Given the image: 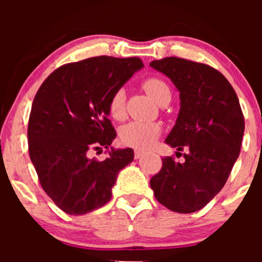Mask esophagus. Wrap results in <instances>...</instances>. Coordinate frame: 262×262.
Masks as SVG:
<instances>
[{"mask_svg":"<svg viewBox=\"0 0 262 262\" xmlns=\"http://www.w3.org/2000/svg\"><path fill=\"white\" fill-rule=\"evenodd\" d=\"M143 155H144V151H141V150H138V149L134 150V158L135 159H140Z\"/></svg>","mask_w":262,"mask_h":262,"instance_id":"obj_1","label":"esophagus"}]
</instances>
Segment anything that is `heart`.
I'll use <instances>...</instances> for the list:
<instances>
[{"mask_svg":"<svg viewBox=\"0 0 262 262\" xmlns=\"http://www.w3.org/2000/svg\"><path fill=\"white\" fill-rule=\"evenodd\" d=\"M144 90L149 97L156 103L161 102L164 98L171 97V90L165 81L158 77H151L144 81ZM111 116L114 119H122L125 114V91L118 89L111 97L108 103ZM161 128L156 123L145 122H130L121 129V140L125 145L133 146L137 149H148L155 143L160 135Z\"/></svg>","mask_w":262,"mask_h":262,"instance_id":"1","label":"heart"}]
</instances>
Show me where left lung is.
Here are the masks:
<instances>
[{
	"label": "left lung",
	"mask_w": 262,
	"mask_h": 262,
	"mask_svg": "<svg viewBox=\"0 0 262 262\" xmlns=\"http://www.w3.org/2000/svg\"><path fill=\"white\" fill-rule=\"evenodd\" d=\"M150 66L172 81L180 92V111L165 139L185 161L162 158L150 180L154 196L177 213L202 209L224 187L239 158L245 123L234 89L215 69L175 58L154 60Z\"/></svg>",
	"instance_id": "8db88e82"
}]
</instances>
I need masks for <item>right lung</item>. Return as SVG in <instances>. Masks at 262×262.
I'll return each mask as SVG.
<instances>
[{
	"label": "right lung",
	"instance_id": "obj_1",
	"mask_svg": "<svg viewBox=\"0 0 262 262\" xmlns=\"http://www.w3.org/2000/svg\"><path fill=\"white\" fill-rule=\"evenodd\" d=\"M143 68L139 58L96 56L56 69L38 90L28 123L29 156L41 187L68 214L106 204L118 172L133 161V149L111 146L117 134L108 103ZM102 147L108 158H89Z\"/></svg>",
	"mask_w": 262,
	"mask_h": 262
}]
</instances>
